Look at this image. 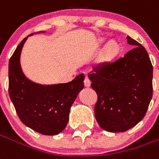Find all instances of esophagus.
I'll return each mask as SVG.
<instances>
[{
  "instance_id": "esophagus-1",
  "label": "esophagus",
  "mask_w": 159,
  "mask_h": 159,
  "mask_svg": "<svg viewBox=\"0 0 159 159\" xmlns=\"http://www.w3.org/2000/svg\"><path fill=\"white\" fill-rule=\"evenodd\" d=\"M90 80L89 79L88 76H86L85 79H84V85H85L86 87H89V86H90Z\"/></svg>"
}]
</instances>
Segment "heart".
Instances as JSON below:
<instances>
[{
    "label": "heart",
    "mask_w": 159,
    "mask_h": 159,
    "mask_svg": "<svg viewBox=\"0 0 159 159\" xmlns=\"http://www.w3.org/2000/svg\"><path fill=\"white\" fill-rule=\"evenodd\" d=\"M119 51L118 44L114 40L109 41L105 46L103 51V57L104 58H111L115 56Z\"/></svg>",
    "instance_id": "1"
}]
</instances>
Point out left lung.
<instances>
[{"label": "left lung", "instance_id": "obj_1", "mask_svg": "<svg viewBox=\"0 0 159 159\" xmlns=\"http://www.w3.org/2000/svg\"><path fill=\"white\" fill-rule=\"evenodd\" d=\"M134 47L114 62L96 65L89 72L97 94L95 116L111 133L126 132L145 117L152 97L153 67L145 47L129 36Z\"/></svg>", "mask_w": 159, "mask_h": 159}]
</instances>
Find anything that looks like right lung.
<instances>
[{
	"mask_svg": "<svg viewBox=\"0 0 159 159\" xmlns=\"http://www.w3.org/2000/svg\"><path fill=\"white\" fill-rule=\"evenodd\" d=\"M27 38L20 43L9 60L10 99L23 124L41 134L56 135L67 126L70 107L84 87V75L80 74L70 83L52 85H40L27 79L20 63Z\"/></svg>",
	"mask_w": 159,
	"mask_h": 159,
	"instance_id": "add662e5",
	"label": "right lung"
}]
</instances>
